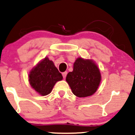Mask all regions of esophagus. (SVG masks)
<instances>
[{
    "instance_id": "34e87169",
    "label": "esophagus",
    "mask_w": 135,
    "mask_h": 135,
    "mask_svg": "<svg viewBox=\"0 0 135 135\" xmlns=\"http://www.w3.org/2000/svg\"><path fill=\"white\" fill-rule=\"evenodd\" d=\"M66 74H67V72H63V73H62V75H63V78H65L66 77Z\"/></svg>"
}]
</instances>
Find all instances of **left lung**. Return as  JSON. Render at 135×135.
Listing matches in <instances>:
<instances>
[{"label": "left lung", "mask_w": 135, "mask_h": 135, "mask_svg": "<svg viewBox=\"0 0 135 135\" xmlns=\"http://www.w3.org/2000/svg\"><path fill=\"white\" fill-rule=\"evenodd\" d=\"M66 80L73 94L77 97H87L97 91L101 81V74L92 60L78 58L74 63L73 71L66 75Z\"/></svg>", "instance_id": "8db88e82"}]
</instances>
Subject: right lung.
<instances>
[{"label":"right lung","instance_id":"obj_1","mask_svg":"<svg viewBox=\"0 0 135 135\" xmlns=\"http://www.w3.org/2000/svg\"><path fill=\"white\" fill-rule=\"evenodd\" d=\"M28 79L32 88L41 95L46 96L51 92L56 82L63 79V76L46 57L31 70Z\"/></svg>","mask_w":135,"mask_h":135}]
</instances>
